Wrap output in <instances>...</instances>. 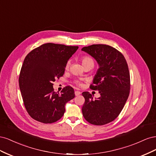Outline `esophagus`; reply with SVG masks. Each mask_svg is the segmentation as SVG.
<instances>
[{"label":"esophagus","instance_id":"34e87169","mask_svg":"<svg viewBox=\"0 0 156 156\" xmlns=\"http://www.w3.org/2000/svg\"><path fill=\"white\" fill-rule=\"evenodd\" d=\"M81 94V92H80V91H78V90H75V96H79V95H80V94Z\"/></svg>","mask_w":156,"mask_h":156}]
</instances>
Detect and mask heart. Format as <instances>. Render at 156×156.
<instances>
[{
    "instance_id": "1",
    "label": "heart",
    "mask_w": 156,
    "mask_h": 156,
    "mask_svg": "<svg viewBox=\"0 0 156 156\" xmlns=\"http://www.w3.org/2000/svg\"><path fill=\"white\" fill-rule=\"evenodd\" d=\"M81 62L83 64V66L84 65H87L88 64H94V61L90 57L88 56H84L81 58ZM70 60L68 61V62L66 63V68L68 69L69 66H70ZM74 83L76 84V85L79 86V87H81L82 86V83L81 81H79V80H76V81H74Z\"/></svg>"
}]
</instances>
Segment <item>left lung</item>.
<instances>
[{"label":"left lung","instance_id":"obj_1","mask_svg":"<svg viewBox=\"0 0 156 156\" xmlns=\"http://www.w3.org/2000/svg\"><path fill=\"white\" fill-rule=\"evenodd\" d=\"M96 60L100 68L90 88L100 93L93 99L88 92H84L83 115L90 124L103 126L115 120L126 104L130 90V75L124 55L112 47L94 44L84 47Z\"/></svg>","mask_w":156,"mask_h":156}]
</instances>
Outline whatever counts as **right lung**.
Wrapping results in <instances>:
<instances>
[{
	"instance_id": "right-lung-1",
	"label": "right lung",
	"mask_w": 156,
	"mask_h": 156,
	"mask_svg": "<svg viewBox=\"0 0 156 156\" xmlns=\"http://www.w3.org/2000/svg\"><path fill=\"white\" fill-rule=\"evenodd\" d=\"M78 48L48 43L26 56L19 84L25 107L33 119L51 124L64 115L66 103L75 97L74 90L66 86L60 94L55 92L53 82L63 76L66 63Z\"/></svg>"
}]
</instances>
